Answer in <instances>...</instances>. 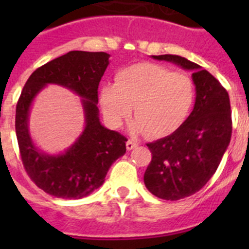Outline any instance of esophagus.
Returning a JSON list of instances; mask_svg holds the SVG:
<instances>
[{"instance_id":"34e87169","label":"esophagus","mask_w":249,"mask_h":249,"mask_svg":"<svg viewBox=\"0 0 249 249\" xmlns=\"http://www.w3.org/2000/svg\"><path fill=\"white\" fill-rule=\"evenodd\" d=\"M137 146H138V143H137V142H136V141H133V140H128V141H127L126 147H127V149H128V151H131V149H133V148H135V147H137Z\"/></svg>"}]
</instances>
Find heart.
<instances>
[{
    "instance_id": "obj_1",
    "label": "heart",
    "mask_w": 249,
    "mask_h": 249,
    "mask_svg": "<svg viewBox=\"0 0 249 249\" xmlns=\"http://www.w3.org/2000/svg\"><path fill=\"white\" fill-rule=\"evenodd\" d=\"M100 97L111 126L118 127L128 118L133 106L137 118L132 128L146 131L149 137H164L186 121L195 100V86L186 73L142 62L121 70L116 85H103Z\"/></svg>"
}]
</instances>
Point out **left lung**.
<instances>
[{
  "instance_id": "left-lung-1",
  "label": "left lung",
  "mask_w": 249,
  "mask_h": 249,
  "mask_svg": "<svg viewBox=\"0 0 249 249\" xmlns=\"http://www.w3.org/2000/svg\"><path fill=\"white\" fill-rule=\"evenodd\" d=\"M152 57L193 72V111L172 135L147 143L152 153L143 177L147 190L158 198L178 201L198 192L221 163L232 136L230 96L197 63L176 54Z\"/></svg>"
}]
</instances>
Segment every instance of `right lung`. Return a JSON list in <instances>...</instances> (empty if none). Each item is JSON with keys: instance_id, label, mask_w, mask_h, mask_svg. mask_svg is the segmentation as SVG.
<instances>
[{"instance_id": "1", "label": "right lung", "mask_w": 249, "mask_h": 249, "mask_svg": "<svg viewBox=\"0 0 249 249\" xmlns=\"http://www.w3.org/2000/svg\"><path fill=\"white\" fill-rule=\"evenodd\" d=\"M106 52L71 51L37 68L26 82L16 106V136L26 172L37 187L57 198L78 199L97 190L114 160L126 153L127 138L101 124L98 85L108 66ZM48 83L63 85L83 97L85 129L61 155L36 148L28 131L32 101Z\"/></svg>"}]
</instances>
